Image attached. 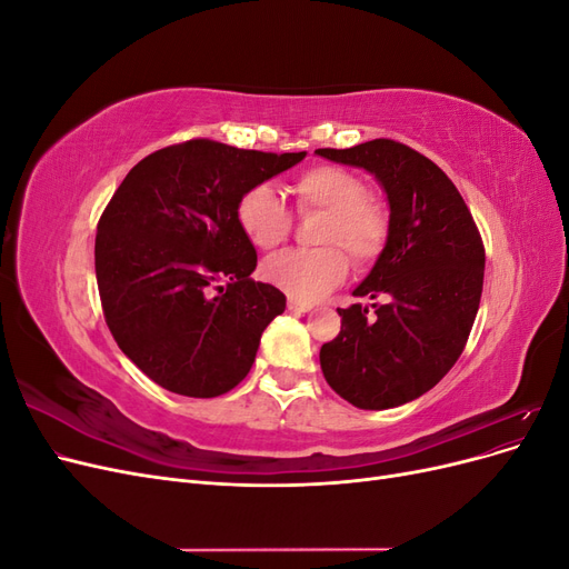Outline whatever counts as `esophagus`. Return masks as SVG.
<instances>
[{
	"mask_svg": "<svg viewBox=\"0 0 569 569\" xmlns=\"http://www.w3.org/2000/svg\"><path fill=\"white\" fill-rule=\"evenodd\" d=\"M287 308H289L291 313H308L313 306H311V303H303V301H297V299H289Z\"/></svg>",
	"mask_w": 569,
	"mask_h": 569,
	"instance_id": "esophagus-1",
	"label": "esophagus"
}]
</instances>
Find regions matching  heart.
Here are the masks:
<instances>
[{"mask_svg":"<svg viewBox=\"0 0 569 569\" xmlns=\"http://www.w3.org/2000/svg\"><path fill=\"white\" fill-rule=\"evenodd\" d=\"M297 211H322L316 244L320 249H289L266 258V282L297 301H316L347 280L351 256L356 266L375 263L389 242V209L368 194L366 182L351 170L313 166L291 184ZM239 230L256 249L280 247L291 232L287 206L268 184H256L237 201Z\"/></svg>","mask_w":569,"mask_h":569,"instance_id":"1","label":"heart"}]
</instances>
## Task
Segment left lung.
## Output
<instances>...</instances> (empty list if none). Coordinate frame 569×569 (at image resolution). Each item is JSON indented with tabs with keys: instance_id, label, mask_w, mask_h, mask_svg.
<instances>
[{
	"instance_id": "obj_1",
	"label": "left lung",
	"mask_w": 569,
	"mask_h": 569,
	"mask_svg": "<svg viewBox=\"0 0 569 569\" xmlns=\"http://www.w3.org/2000/svg\"><path fill=\"white\" fill-rule=\"evenodd\" d=\"M366 168L389 201V242L353 297L385 303L337 308L341 332L322 343L327 385L356 408L403 406L432 389L460 358L485 284V244L468 203L443 170L416 149L372 140L316 149Z\"/></svg>"
}]
</instances>
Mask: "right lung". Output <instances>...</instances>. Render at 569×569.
I'll list each match as a JSON object with an SVG mask.
<instances>
[{"mask_svg":"<svg viewBox=\"0 0 569 569\" xmlns=\"http://www.w3.org/2000/svg\"><path fill=\"white\" fill-rule=\"evenodd\" d=\"M303 157L187 140L120 182L99 218L94 270L109 330L149 380L213 399L249 375L287 299L251 280L256 249L237 201Z\"/></svg>","mask_w":569,"mask_h":569,"instance_id":"obj_1","label":"right lung"}]
</instances>
